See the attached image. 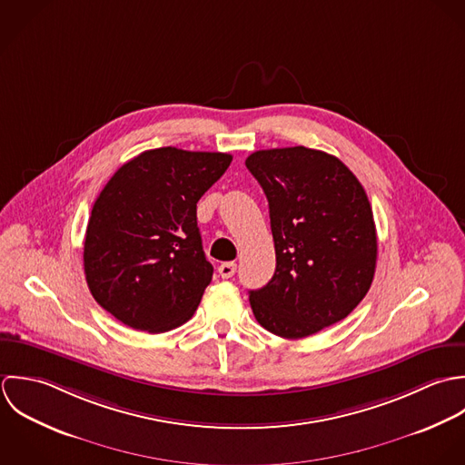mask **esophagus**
I'll list each match as a JSON object with an SVG mask.
<instances>
[{"mask_svg":"<svg viewBox=\"0 0 465 465\" xmlns=\"http://www.w3.org/2000/svg\"><path fill=\"white\" fill-rule=\"evenodd\" d=\"M235 272H237V264L235 262H223L219 266V275L223 279H232L235 275Z\"/></svg>","mask_w":465,"mask_h":465,"instance_id":"34e87169","label":"esophagus"}]
</instances>
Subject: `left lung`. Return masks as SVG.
I'll return each mask as SVG.
<instances>
[{"label":"left lung","mask_w":465,"mask_h":465,"mask_svg":"<svg viewBox=\"0 0 465 465\" xmlns=\"http://www.w3.org/2000/svg\"><path fill=\"white\" fill-rule=\"evenodd\" d=\"M268 203L273 279L250 291L257 322L300 340L347 318L371 289L377 235L365 188L336 156L307 147L246 158Z\"/></svg>","instance_id":"left-lung-1"}]
</instances>
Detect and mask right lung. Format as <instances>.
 <instances>
[{"label": "right lung", "instance_id": "1", "mask_svg": "<svg viewBox=\"0 0 465 465\" xmlns=\"http://www.w3.org/2000/svg\"><path fill=\"white\" fill-rule=\"evenodd\" d=\"M226 153L176 147L124 163L94 201L84 273L96 303L151 334L183 325L213 268L197 228V201L230 167Z\"/></svg>", "mask_w": 465, "mask_h": 465}]
</instances>
